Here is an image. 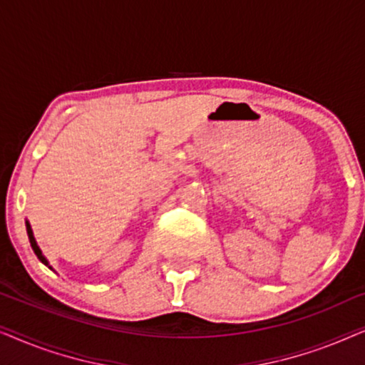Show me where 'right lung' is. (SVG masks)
Segmentation results:
<instances>
[{
  "label": "right lung",
  "instance_id": "obj_1",
  "mask_svg": "<svg viewBox=\"0 0 365 365\" xmlns=\"http://www.w3.org/2000/svg\"><path fill=\"white\" fill-rule=\"evenodd\" d=\"M26 232H28V237H29V244H31L33 251H34V254H36V256H38L39 261H41V262L44 264V266H48L49 269H51V271H54L53 266H51V264H49L48 259L44 257V254H43L41 249H39L36 239H34V234H33V229H31V224H29V221H26Z\"/></svg>",
  "mask_w": 365,
  "mask_h": 365
}]
</instances>
